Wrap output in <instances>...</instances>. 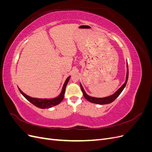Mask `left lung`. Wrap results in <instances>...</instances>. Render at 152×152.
I'll list each match as a JSON object with an SVG mask.
<instances>
[{
	"instance_id": "8db88e82",
	"label": "left lung",
	"mask_w": 152,
	"mask_h": 152,
	"mask_svg": "<svg viewBox=\"0 0 152 152\" xmlns=\"http://www.w3.org/2000/svg\"><path fill=\"white\" fill-rule=\"evenodd\" d=\"M128 76H129V70H128V65H127V74H126V79L125 82H124V84L115 92V93L113 94H112V95L109 96H107V97L95 98V97H92V96H89L86 93L84 88H83V87H82V84L80 83L81 90L82 91V93H83L84 98L87 101H89V102H91L93 103L98 104H107L111 103L118 97L119 95L121 94V93H122V91L124 90V89L125 88V87H126V84H127V80H128Z\"/></svg>"
}]
</instances>
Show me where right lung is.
<instances>
[{
    "instance_id": "obj_1",
    "label": "right lung",
    "mask_w": 152,
    "mask_h": 152,
    "mask_svg": "<svg viewBox=\"0 0 152 152\" xmlns=\"http://www.w3.org/2000/svg\"><path fill=\"white\" fill-rule=\"evenodd\" d=\"M70 76H69L67 77V79H66L65 83L63 84V86L62 87V90L61 93L59 94L58 96L56 98H50V99H47V98H32L30 97V96L26 95L23 92L19 87H18V89L20 91L21 94L24 96V97L30 102L31 103L35 105V107L40 108H51L54 106H56L58 104L60 103L62 100L64 98V95H65V89L66 85L68 84V82L70 80Z\"/></svg>"
}]
</instances>
